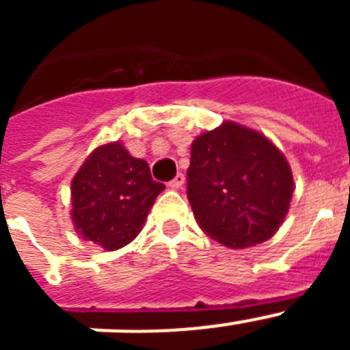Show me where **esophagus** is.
<instances>
[{
	"label": "esophagus",
	"mask_w": 350,
	"mask_h": 350,
	"mask_svg": "<svg viewBox=\"0 0 350 350\" xmlns=\"http://www.w3.org/2000/svg\"><path fill=\"white\" fill-rule=\"evenodd\" d=\"M184 182H185V177H184V173H177V177L173 178V180H170V187H172V189H178V187H182V185H184Z\"/></svg>",
	"instance_id": "34e87169"
}]
</instances>
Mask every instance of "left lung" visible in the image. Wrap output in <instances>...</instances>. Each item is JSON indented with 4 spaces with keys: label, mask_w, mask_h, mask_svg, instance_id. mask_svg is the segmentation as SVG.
<instances>
[{
    "label": "left lung",
    "mask_w": 350,
    "mask_h": 350,
    "mask_svg": "<svg viewBox=\"0 0 350 350\" xmlns=\"http://www.w3.org/2000/svg\"><path fill=\"white\" fill-rule=\"evenodd\" d=\"M295 191L286 157L265 135L224 122L193 142L187 200L215 242L245 249L282 224Z\"/></svg>",
    "instance_id": "8db88e82"
}]
</instances>
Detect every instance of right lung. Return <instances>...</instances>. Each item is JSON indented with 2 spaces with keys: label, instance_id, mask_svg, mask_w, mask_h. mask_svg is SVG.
<instances>
[{
  "label": "right lung",
  "instance_id": "obj_1",
  "mask_svg": "<svg viewBox=\"0 0 350 350\" xmlns=\"http://www.w3.org/2000/svg\"><path fill=\"white\" fill-rule=\"evenodd\" d=\"M163 189L165 184L152 180L147 163L129 156L124 145H101L71 180L77 233L105 250L128 245Z\"/></svg>",
  "mask_w": 350,
  "mask_h": 350
}]
</instances>
